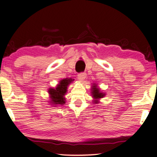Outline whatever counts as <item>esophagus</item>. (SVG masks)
<instances>
[{"label":"esophagus","instance_id":"1","mask_svg":"<svg viewBox=\"0 0 157 157\" xmlns=\"http://www.w3.org/2000/svg\"><path fill=\"white\" fill-rule=\"evenodd\" d=\"M86 72H79L78 75V78L79 81H83L84 79H85V78L86 77Z\"/></svg>","mask_w":157,"mask_h":157}]
</instances>
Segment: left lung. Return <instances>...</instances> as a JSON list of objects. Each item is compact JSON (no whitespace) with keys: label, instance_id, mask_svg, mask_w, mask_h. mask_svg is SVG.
<instances>
[{"label":"left lung","instance_id":"1","mask_svg":"<svg viewBox=\"0 0 157 157\" xmlns=\"http://www.w3.org/2000/svg\"><path fill=\"white\" fill-rule=\"evenodd\" d=\"M92 90H93L92 92V96L95 98L96 99H99V98H102L104 96V94L100 92L99 90L97 87V86H96V85L93 86ZM95 102H96V104H97V101H95Z\"/></svg>","mask_w":157,"mask_h":157}]
</instances>
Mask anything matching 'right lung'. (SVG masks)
I'll return each mask as SVG.
<instances>
[{
  "mask_svg": "<svg viewBox=\"0 0 157 157\" xmlns=\"http://www.w3.org/2000/svg\"><path fill=\"white\" fill-rule=\"evenodd\" d=\"M73 79L71 78H66L62 79L60 82L59 85L56 86V89H50L48 92L51 95V102L56 104H65V98L63 97L65 94L67 92V85L71 83Z\"/></svg>",
  "mask_w": 157,
  "mask_h": 157,
  "instance_id": "add662e5",
  "label": "right lung"
}]
</instances>
